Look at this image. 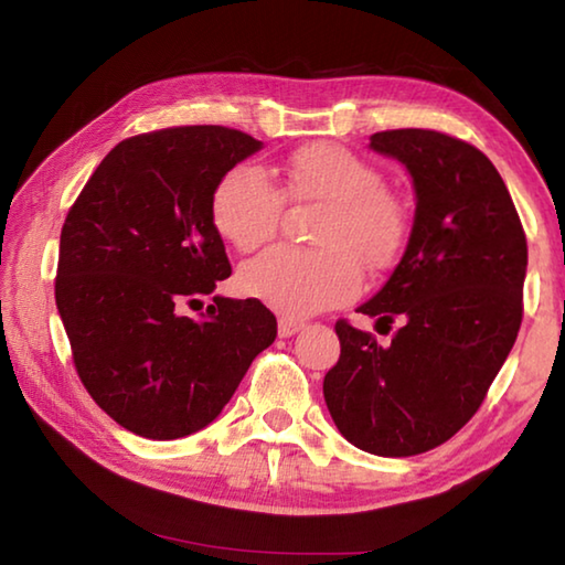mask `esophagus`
Here are the masks:
<instances>
[{
  "instance_id": "esophagus-1",
  "label": "esophagus",
  "mask_w": 565,
  "mask_h": 565,
  "mask_svg": "<svg viewBox=\"0 0 565 565\" xmlns=\"http://www.w3.org/2000/svg\"><path fill=\"white\" fill-rule=\"evenodd\" d=\"M303 329V321L299 319H289V317H281L279 319V337L281 339H289L294 333H299Z\"/></svg>"
}]
</instances>
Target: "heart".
Here are the masks:
<instances>
[{"mask_svg": "<svg viewBox=\"0 0 565 565\" xmlns=\"http://www.w3.org/2000/svg\"><path fill=\"white\" fill-rule=\"evenodd\" d=\"M284 199L319 204L311 242L321 248L279 246L238 271V289L286 317H306L349 301L361 269L384 271L404 252L408 209L384 186V174L351 149L313 141L284 161L276 189L259 169L234 167L212 191V222L224 242L254 252L279 228Z\"/></svg>", "mask_w": 565, "mask_h": 565, "instance_id": "b5f03b06", "label": "heart"}]
</instances>
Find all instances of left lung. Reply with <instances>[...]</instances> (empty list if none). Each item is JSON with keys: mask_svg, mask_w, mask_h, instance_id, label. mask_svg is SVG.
Instances as JSON below:
<instances>
[{"mask_svg": "<svg viewBox=\"0 0 565 565\" xmlns=\"http://www.w3.org/2000/svg\"><path fill=\"white\" fill-rule=\"evenodd\" d=\"M371 149L406 164L416 216L404 259L359 311L401 329L381 347L339 319L323 398L347 441L401 458L446 444L481 408L519 337L529 246L481 149L434 129L376 131Z\"/></svg>", "mask_w": 565, "mask_h": 565, "instance_id": "8db88e82", "label": "left lung"}]
</instances>
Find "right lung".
Here are the masks:
<instances>
[{
	"instance_id": "obj_1",
	"label": "right lung",
	"mask_w": 565,
	"mask_h": 565,
	"mask_svg": "<svg viewBox=\"0 0 565 565\" xmlns=\"http://www.w3.org/2000/svg\"><path fill=\"white\" fill-rule=\"evenodd\" d=\"M259 149L216 124L137 134L64 218L54 296L74 369L131 434L171 441L209 426L276 339L259 299L214 296L199 319L179 311L232 276L212 191Z\"/></svg>"
}]
</instances>
